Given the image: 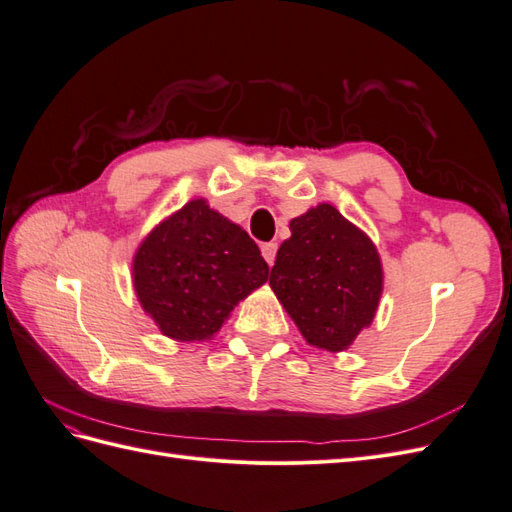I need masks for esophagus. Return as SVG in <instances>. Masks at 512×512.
<instances>
[{"mask_svg": "<svg viewBox=\"0 0 512 512\" xmlns=\"http://www.w3.org/2000/svg\"><path fill=\"white\" fill-rule=\"evenodd\" d=\"M262 256H265V260L269 262V265H273L275 262V254H277V243H262Z\"/></svg>", "mask_w": 512, "mask_h": 512, "instance_id": "34e87169", "label": "esophagus"}]
</instances>
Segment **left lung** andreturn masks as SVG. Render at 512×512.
<instances>
[{"label":"left lung","instance_id":"1","mask_svg":"<svg viewBox=\"0 0 512 512\" xmlns=\"http://www.w3.org/2000/svg\"><path fill=\"white\" fill-rule=\"evenodd\" d=\"M269 284L309 344L339 352L374 320L382 265L359 228L318 205L290 222Z\"/></svg>","mask_w":512,"mask_h":512}]
</instances>
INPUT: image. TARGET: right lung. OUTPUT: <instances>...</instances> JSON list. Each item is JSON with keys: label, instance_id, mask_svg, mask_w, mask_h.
Returning <instances> with one entry per match:
<instances>
[{"label": "right lung", "instance_id": "add662e5", "mask_svg": "<svg viewBox=\"0 0 512 512\" xmlns=\"http://www.w3.org/2000/svg\"><path fill=\"white\" fill-rule=\"evenodd\" d=\"M267 277L254 239L205 200L170 215L134 258L138 301L164 335L181 342L211 337Z\"/></svg>", "mask_w": 512, "mask_h": 512}]
</instances>
